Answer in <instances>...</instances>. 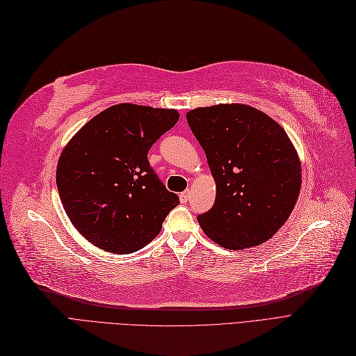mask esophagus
<instances>
[{
    "instance_id": "obj_1",
    "label": "esophagus",
    "mask_w": 356,
    "mask_h": 356,
    "mask_svg": "<svg viewBox=\"0 0 356 356\" xmlns=\"http://www.w3.org/2000/svg\"><path fill=\"white\" fill-rule=\"evenodd\" d=\"M189 198H191V191L188 189V191H185V192H181L180 195H179V200H180V202H188L189 201Z\"/></svg>"
}]
</instances>
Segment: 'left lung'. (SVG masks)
<instances>
[{"label": "left lung", "instance_id": "8db88e82", "mask_svg": "<svg viewBox=\"0 0 356 356\" xmlns=\"http://www.w3.org/2000/svg\"><path fill=\"white\" fill-rule=\"evenodd\" d=\"M216 181L211 210L198 216L216 244L243 250L266 243L289 219L302 188V164L281 125L243 103L186 113Z\"/></svg>", "mask_w": 356, "mask_h": 356}]
</instances>
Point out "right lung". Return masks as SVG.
<instances>
[{
	"label": "right lung",
	"mask_w": 356,
	"mask_h": 356,
	"mask_svg": "<svg viewBox=\"0 0 356 356\" xmlns=\"http://www.w3.org/2000/svg\"><path fill=\"white\" fill-rule=\"evenodd\" d=\"M177 121L176 109L120 103L91 118L63 147L57 189L88 243L130 254L161 231L179 197L156 177L147 151Z\"/></svg>",
	"instance_id": "add662e5"
}]
</instances>
